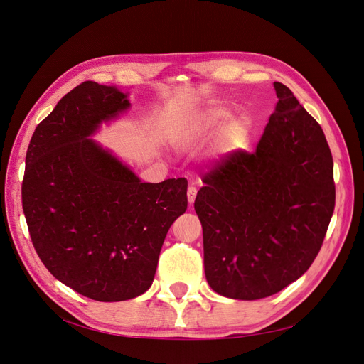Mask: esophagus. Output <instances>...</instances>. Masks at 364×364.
Listing matches in <instances>:
<instances>
[{
    "instance_id": "obj_1",
    "label": "esophagus",
    "mask_w": 364,
    "mask_h": 364,
    "mask_svg": "<svg viewBox=\"0 0 364 364\" xmlns=\"http://www.w3.org/2000/svg\"><path fill=\"white\" fill-rule=\"evenodd\" d=\"M196 194H197V190L196 186H188V190H186V199H188V203L193 205L194 200H196Z\"/></svg>"
}]
</instances>
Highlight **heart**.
Instances as JSON below:
<instances>
[{"label": "heart", "mask_w": 364, "mask_h": 364, "mask_svg": "<svg viewBox=\"0 0 364 364\" xmlns=\"http://www.w3.org/2000/svg\"><path fill=\"white\" fill-rule=\"evenodd\" d=\"M228 114L226 111H223V109H214V111L208 112L199 121L197 130H199V134H208V132L214 130L220 123H222ZM245 136H246V124L240 119H232L229 121L222 132V142L228 147H232V146H237L238 142L243 141Z\"/></svg>", "instance_id": "b5f03b06"}]
</instances>
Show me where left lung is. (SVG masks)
<instances>
[{
    "instance_id": "8db88e82",
    "label": "left lung",
    "mask_w": 364,
    "mask_h": 364,
    "mask_svg": "<svg viewBox=\"0 0 364 364\" xmlns=\"http://www.w3.org/2000/svg\"><path fill=\"white\" fill-rule=\"evenodd\" d=\"M257 150H234L203 176L194 209L205 274L226 297L255 301L310 269L336 205L333 155L322 127L287 86Z\"/></svg>"
}]
</instances>
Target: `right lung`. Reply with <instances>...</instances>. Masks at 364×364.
Returning a JSON list of instances; mask_svg holds the SVG:
<instances>
[{
	"mask_svg": "<svg viewBox=\"0 0 364 364\" xmlns=\"http://www.w3.org/2000/svg\"><path fill=\"white\" fill-rule=\"evenodd\" d=\"M129 106L115 86L83 82L38 124L26 155L23 209L36 253L54 278L100 302L150 289L188 205L185 178L141 182L87 138Z\"/></svg>",
	"mask_w": 364,
	"mask_h": 364,
	"instance_id": "add662e5",
	"label": "right lung"
}]
</instances>
